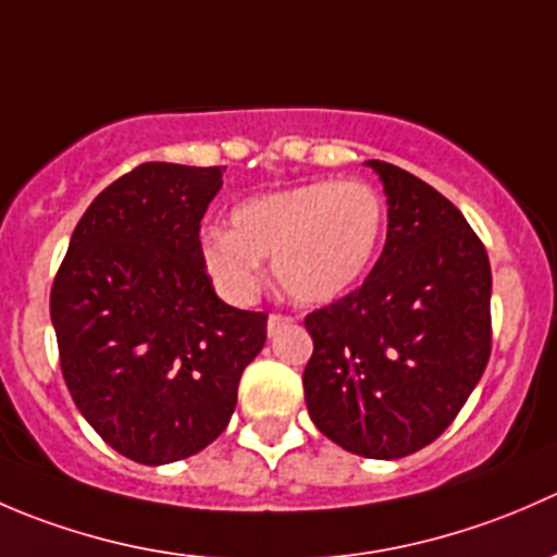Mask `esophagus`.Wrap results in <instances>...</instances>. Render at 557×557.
I'll use <instances>...</instances> for the list:
<instances>
[{
    "label": "esophagus",
    "mask_w": 557,
    "mask_h": 557,
    "mask_svg": "<svg viewBox=\"0 0 557 557\" xmlns=\"http://www.w3.org/2000/svg\"><path fill=\"white\" fill-rule=\"evenodd\" d=\"M290 323H294V318H288V314L272 312V314H269V320H267V331H269V336H274V334H277L280 329H285V325H290Z\"/></svg>",
    "instance_id": "esophagus-1"
}]
</instances>
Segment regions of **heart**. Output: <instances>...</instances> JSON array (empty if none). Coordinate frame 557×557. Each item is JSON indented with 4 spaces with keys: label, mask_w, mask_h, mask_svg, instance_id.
I'll return each mask as SVG.
<instances>
[{
    "label": "heart",
    "mask_w": 557,
    "mask_h": 557,
    "mask_svg": "<svg viewBox=\"0 0 557 557\" xmlns=\"http://www.w3.org/2000/svg\"><path fill=\"white\" fill-rule=\"evenodd\" d=\"M385 218L383 196L369 183L318 180L234 207L232 232L212 228L201 237V263L234 301L258 294L267 258L290 299L329 305L372 269Z\"/></svg>",
    "instance_id": "heart-1"
}]
</instances>
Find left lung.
Returning <instances> with one entry per match:
<instances>
[{
	"instance_id": "8db88e82",
	"label": "left lung",
	"mask_w": 557,
	"mask_h": 557,
	"mask_svg": "<svg viewBox=\"0 0 557 557\" xmlns=\"http://www.w3.org/2000/svg\"><path fill=\"white\" fill-rule=\"evenodd\" d=\"M387 194V237L361 288L305 318V398L323 436L393 460L445 434L491 358V261L450 199L367 161Z\"/></svg>"
}]
</instances>
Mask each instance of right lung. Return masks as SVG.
<instances>
[{
  "mask_svg": "<svg viewBox=\"0 0 557 557\" xmlns=\"http://www.w3.org/2000/svg\"><path fill=\"white\" fill-rule=\"evenodd\" d=\"M223 166L150 161L107 185L77 223L50 288L64 383L91 429L145 466L226 431L267 312L218 299L201 218Z\"/></svg>",
  "mask_w": 557,
  "mask_h": 557,
  "instance_id": "add662e5",
  "label": "right lung"
}]
</instances>
